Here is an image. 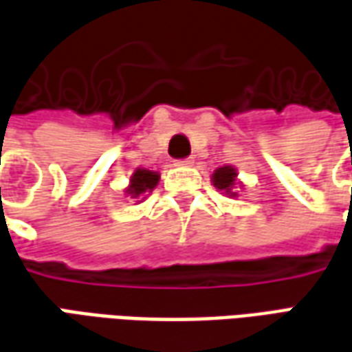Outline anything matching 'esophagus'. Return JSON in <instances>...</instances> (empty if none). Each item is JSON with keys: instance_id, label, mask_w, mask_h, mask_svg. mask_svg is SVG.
<instances>
[{"instance_id": "34e87169", "label": "esophagus", "mask_w": 352, "mask_h": 352, "mask_svg": "<svg viewBox=\"0 0 352 352\" xmlns=\"http://www.w3.org/2000/svg\"><path fill=\"white\" fill-rule=\"evenodd\" d=\"M192 164H195V160H192V157H186V160H179V162H177V166H183V167L192 166Z\"/></svg>"}]
</instances>
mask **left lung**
Listing matches in <instances>:
<instances>
[{
    "mask_svg": "<svg viewBox=\"0 0 352 352\" xmlns=\"http://www.w3.org/2000/svg\"><path fill=\"white\" fill-rule=\"evenodd\" d=\"M236 167L233 166H223V167H217L216 171L212 173V183L216 186L217 190H221L223 195H227L229 198H235L236 195V186L241 185L239 181H236Z\"/></svg>",
    "mask_w": 352,
    "mask_h": 352,
    "instance_id": "left-lung-1",
    "label": "left lung"
}]
</instances>
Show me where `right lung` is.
<instances>
[{
	"mask_svg": "<svg viewBox=\"0 0 352 352\" xmlns=\"http://www.w3.org/2000/svg\"><path fill=\"white\" fill-rule=\"evenodd\" d=\"M157 181H160V173L157 171H150V169L138 167V169H135V173L131 175V179H129V186L125 188V195L136 200V202H142L146 196L156 188Z\"/></svg>",
	"mask_w": 352,
	"mask_h": 352,
	"instance_id": "obj_1",
	"label": "right lung"
}]
</instances>
